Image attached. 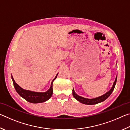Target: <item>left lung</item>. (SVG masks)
I'll use <instances>...</instances> for the list:
<instances>
[{
    "instance_id": "obj_1",
    "label": "left lung",
    "mask_w": 130,
    "mask_h": 130,
    "mask_svg": "<svg viewBox=\"0 0 130 130\" xmlns=\"http://www.w3.org/2000/svg\"><path fill=\"white\" fill-rule=\"evenodd\" d=\"M116 80H117V76H116L115 80L114 81L111 89H110L108 92H107V93H105V94H103V95L98 97V98H95L93 99H87V98H83V97H81L80 96H78V94H77L76 93V92H74V90L73 89V91H72V94H73V96L74 98H75L79 102L83 103V104H87V105H94V104H98V103L104 102L105 100H106L108 98L110 95H111L112 92H113L114 88H115V87L116 83Z\"/></svg>"
}]
</instances>
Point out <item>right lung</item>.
I'll return each instance as SVG.
<instances>
[{
    "label": "right lung",
    "mask_w": 130,
    "mask_h": 130,
    "mask_svg": "<svg viewBox=\"0 0 130 130\" xmlns=\"http://www.w3.org/2000/svg\"><path fill=\"white\" fill-rule=\"evenodd\" d=\"M58 73H57L55 78L53 80L50 85V88L46 92H34L29 90L24 89L21 88L19 85L15 83L14 79L11 74V78L13 81V84L15 90L24 99L27 100V102L31 103H40L45 102L51 98L53 94V83L55 79L57 78V76Z\"/></svg>",
    "instance_id": "obj_1"
}]
</instances>
